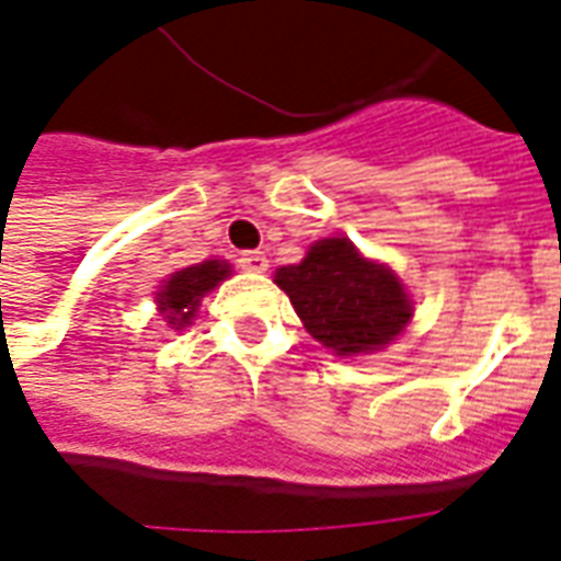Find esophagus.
<instances>
[{
    "label": "esophagus",
    "mask_w": 561,
    "mask_h": 561,
    "mask_svg": "<svg viewBox=\"0 0 561 561\" xmlns=\"http://www.w3.org/2000/svg\"><path fill=\"white\" fill-rule=\"evenodd\" d=\"M238 267L247 273H264L267 271V259L262 253H241L238 255Z\"/></svg>",
    "instance_id": "34e87169"
}]
</instances>
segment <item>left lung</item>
Instances as JSON below:
<instances>
[{"instance_id": "obj_1", "label": "left lung", "mask_w": 561, "mask_h": 561, "mask_svg": "<svg viewBox=\"0 0 561 561\" xmlns=\"http://www.w3.org/2000/svg\"><path fill=\"white\" fill-rule=\"evenodd\" d=\"M273 282L290 297L308 334L334 355H369L404 332L413 302L401 279L364 259L350 238H323Z\"/></svg>"}]
</instances>
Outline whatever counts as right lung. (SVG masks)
<instances>
[{"instance_id":"obj_1","label":"right lung","mask_w":561,"mask_h":561,"mask_svg":"<svg viewBox=\"0 0 561 561\" xmlns=\"http://www.w3.org/2000/svg\"><path fill=\"white\" fill-rule=\"evenodd\" d=\"M229 273H232L229 264L220 262V259H206V262L171 273L169 279L162 282V288L157 290V306H160V314L165 317V323L171 329H186V325H192V320L197 317L201 299L215 285L227 279Z\"/></svg>"}]
</instances>
